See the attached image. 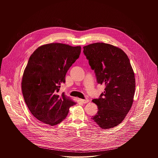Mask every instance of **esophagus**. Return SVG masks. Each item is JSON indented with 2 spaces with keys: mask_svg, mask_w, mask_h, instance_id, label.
<instances>
[{
  "mask_svg": "<svg viewBox=\"0 0 158 158\" xmlns=\"http://www.w3.org/2000/svg\"><path fill=\"white\" fill-rule=\"evenodd\" d=\"M80 101H81V102L83 103V104H86V103H88L89 101V100L88 99H80Z\"/></svg>",
  "mask_w": 158,
  "mask_h": 158,
  "instance_id": "1",
  "label": "esophagus"
}]
</instances>
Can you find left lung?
Segmentation results:
<instances>
[{
  "instance_id": "obj_1",
  "label": "left lung",
  "mask_w": 158,
  "mask_h": 158,
  "mask_svg": "<svg viewBox=\"0 0 158 158\" xmlns=\"http://www.w3.org/2000/svg\"><path fill=\"white\" fill-rule=\"evenodd\" d=\"M83 53L97 82L105 86L99 98L92 100L98 111L92 120L104 129L115 127L124 120L133 102L135 77L130 60L121 48L104 43L84 46Z\"/></svg>"
}]
</instances>
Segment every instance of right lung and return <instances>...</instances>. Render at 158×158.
Wrapping results in <instances>:
<instances>
[{
  "instance_id": "obj_1",
  "label": "right lung",
  "mask_w": 158,
  "mask_h": 158,
  "mask_svg": "<svg viewBox=\"0 0 158 158\" xmlns=\"http://www.w3.org/2000/svg\"><path fill=\"white\" fill-rule=\"evenodd\" d=\"M81 52V46L50 43L39 47L31 55L21 88L26 104L38 120L52 126L59 124L67 117L69 108L76 104L64 92H58Z\"/></svg>"
}]
</instances>
